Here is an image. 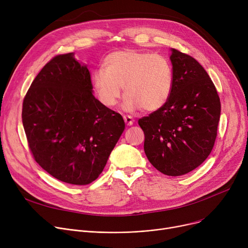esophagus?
Returning <instances> with one entry per match:
<instances>
[{"label":"esophagus","mask_w":248,"mask_h":248,"mask_svg":"<svg viewBox=\"0 0 248 248\" xmlns=\"http://www.w3.org/2000/svg\"><path fill=\"white\" fill-rule=\"evenodd\" d=\"M124 121L126 125H132L134 124V119L131 115H124Z\"/></svg>","instance_id":"obj_1"}]
</instances>
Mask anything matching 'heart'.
Returning <instances> with one entry per match:
<instances>
[{
  "mask_svg": "<svg viewBox=\"0 0 248 248\" xmlns=\"http://www.w3.org/2000/svg\"><path fill=\"white\" fill-rule=\"evenodd\" d=\"M93 86L98 100L106 108L120 101L124 86V108L155 111L170 98L174 87V70L167 57L137 49L109 53L102 69L93 74Z\"/></svg>",
  "mask_w": 248,
  "mask_h": 248,
  "instance_id": "b5f03b06",
  "label": "heart"
}]
</instances>
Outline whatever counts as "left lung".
I'll list each match as a JSON object with an SVG mask.
<instances>
[{
	"label": "left lung",
	"instance_id": "left-lung-1",
	"mask_svg": "<svg viewBox=\"0 0 248 248\" xmlns=\"http://www.w3.org/2000/svg\"><path fill=\"white\" fill-rule=\"evenodd\" d=\"M174 87L160 109L139 120L150 163L168 176H182L210 155L217 137L221 104L216 87L201 64L172 49Z\"/></svg>",
	"mask_w": 248,
	"mask_h": 248
}]
</instances>
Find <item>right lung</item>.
I'll list each match as a JSON object with an SVG mask.
<instances>
[{"label":"right lung","mask_w":248,"mask_h":248,"mask_svg":"<svg viewBox=\"0 0 248 248\" xmlns=\"http://www.w3.org/2000/svg\"><path fill=\"white\" fill-rule=\"evenodd\" d=\"M89 70L73 53L45 64L23 100L34 160L54 178L87 185L98 178L124 129L123 116L93 94Z\"/></svg>","instance_id":"add662e5"}]
</instances>
